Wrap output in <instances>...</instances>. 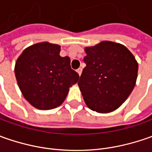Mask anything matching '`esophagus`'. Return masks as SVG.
Returning <instances> with one entry per match:
<instances>
[{
  "mask_svg": "<svg viewBox=\"0 0 152 152\" xmlns=\"http://www.w3.org/2000/svg\"><path fill=\"white\" fill-rule=\"evenodd\" d=\"M77 73H79V75L80 76L81 73H82V68H78V69H77Z\"/></svg>",
  "mask_w": 152,
  "mask_h": 152,
  "instance_id": "1",
  "label": "esophagus"
}]
</instances>
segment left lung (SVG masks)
Listing matches in <instances>:
<instances>
[{"mask_svg":"<svg viewBox=\"0 0 152 152\" xmlns=\"http://www.w3.org/2000/svg\"><path fill=\"white\" fill-rule=\"evenodd\" d=\"M78 85L86 105L101 113L113 112L125 102L137 79L138 63L123 45L102 41L85 48Z\"/></svg>","mask_w":152,"mask_h":152,"instance_id":"left-lung-1","label":"left lung"}]
</instances>
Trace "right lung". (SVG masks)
Listing matches in <instances>:
<instances>
[{"label": "right lung", "instance_id": "right-lung-1", "mask_svg": "<svg viewBox=\"0 0 152 152\" xmlns=\"http://www.w3.org/2000/svg\"><path fill=\"white\" fill-rule=\"evenodd\" d=\"M60 45L42 42L23 51L15 65V75L24 98L33 107L50 110L59 107L69 87L79 76L71 68L70 58L61 57Z\"/></svg>", "mask_w": 152, "mask_h": 152}]
</instances>
